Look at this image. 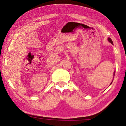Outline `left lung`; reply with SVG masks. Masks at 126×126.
Here are the masks:
<instances>
[{
	"instance_id": "8db88e82",
	"label": "left lung",
	"mask_w": 126,
	"mask_h": 126,
	"mask_svg": "<svg viewBox=\"0 0 126 126\" xmlns=\"http://www.w3.org/2000/svg\"><path fill=\"white\" fill-rule=\"evenodd\" d=\"M108 41H109L110 42H111L112 44H113V42H112V39H111V38H108ZM115 72H114V74H113V75H115ZM111 84H112V82L111 83Z\"/></svg>"
}]
</instances>
